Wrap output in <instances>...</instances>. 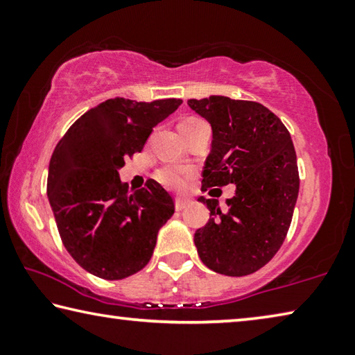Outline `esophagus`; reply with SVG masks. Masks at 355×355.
I'll list each match as a JSON object with an SVG mask.
<instances>
[{"label": "esophagus", "instance_id": "esophagus-1", "mask_svg": "<svg viewBox=\"0 0 355 355\" xmlns=\"http://www.w3.org/2000/svg\"><path fill=\"white\" fill-rule=\"evenodd\" d=\"M189 205H191V200H188V199H175L177 211H183V209L188 208Z\"/></svg>", "mask_w": 355, "mask_h": 355}]
</instances>
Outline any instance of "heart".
<instances>
[{
	"label": "heart",
	"instance_id": "b5f03b06",
	"mask_svg": "<svg viewBox=\"0 0 355 355\" xmlns=\"http://www.w3.org/2000/svg\"><path fill=\"white\" fill-rule=\"evenodd\" d=\"M203 120L200 119H196V117H188V119H183L180 125H196V123H200ZM192 177V172L188 169H182V167H163V169H159L158 173H156V178H158V182L161 184H164L166 188H171V189H183L186 183L189 182V178Z\"/></svg>",
	"mask_w": 355,
	"mask_h": 355
}]
</instances>
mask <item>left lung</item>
I'll return each instance as SVG.
<instances>
[{"mask_svg":"<svg viewBox=\"0 0 355 355\" xmlns=\"http://www.w3.org/2000/svg\"><path fill=\"white\" fill-rule=\"evenodd\" d=\"M213 130L202 191L236 186L220 208L200 197L209 220L194 235L200 260L214 272L241 277L277 254L290 228L299 194L297 159L291 136L274 112L257 101L222 95L188 100Z\"/></svg>","mask_w":355,"mask_h":355,"instance_id":"left-lung-1","label":"left lung"}]
</instances>
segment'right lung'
<instances>
[{
    "label": "right lung",
    "mask_w": 355,
    "mask_h": 355,
    "mask_svg": "<svg viewBox=\"0 0 355 355\" xmlns=\"http://www.w3.org/2000/svg\"><path fill=\"white\" fill-rule=\"evenodd\" d=\"M182 103L106 100L83 114L58 142L48 167V200L65 249L87 272L120 280L152 258L159 228L175 205L155 180L130 189L119 169Z\"/></svg>",
    "instance_id": "add662e5"
}]
</instances>
